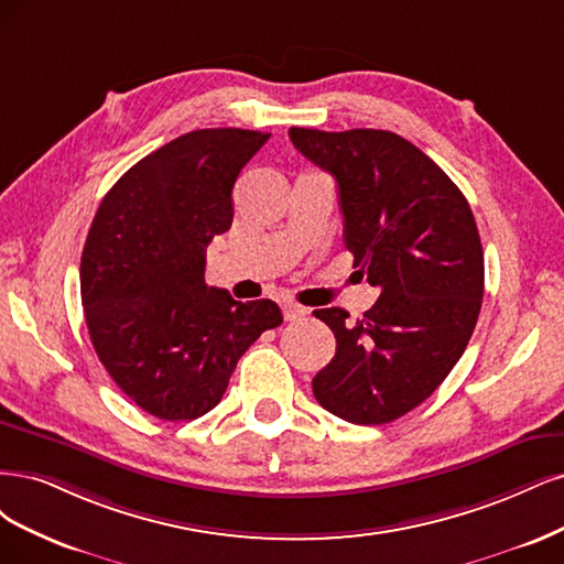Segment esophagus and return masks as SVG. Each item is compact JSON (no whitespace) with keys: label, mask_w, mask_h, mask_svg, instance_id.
Segmentation results:
<instances>
[{"label":"esophagus","mask_w":564,"mask_h":564,"mask_svg":"<svg viewBox=\"0 0 564 564\" xmlns=\"http://www.w3.org/2000/svg\"><path fill=\"white\" fill-rule=\"evenodd\" d=\"M306 316V308L295 302H283V318L285 321H300Z\"/></svg>","instance_id":"1"}]
</instances>
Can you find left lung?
Instances as JSON below:
<instances>
[{"instance_id":"8db88e82","label":"left lung","mask_w":564,"mask_h":564,"mask_svg":"<svg viewBox=\"0 0 564 564\" xmlns=\"http://www.w3.org/2000/svg\"><path fill=\"white\" fill-rule=\"evenodd\" d=\"M328 171L339 194L344 243L379 300L349 321L316 308L337 351L312 381L339 420L389 424L443 384L478 323L485 258L476 217L438 163L391 131H288Z\"/></svg>"}]
</instances>
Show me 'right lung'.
<instances>
[{"instance_id":"obj_1","label":"right lung","mask_w":564,"mask_h":564,"mask_svg":"<svg viewBox=\"0 0 564 564\" xmlns=\"http://www.w3.org/2000/svg\"><path fill=\"white\" fill-rule=\"evenodd\" d=\"M267 140L243 129L180 135L126 171L90 225V341L115 384L163 422L213 410L250 344L283 323L276 302H236L204 281L206 248L234 220L236 177Z\"/></svg>"}]
</instances>
